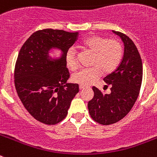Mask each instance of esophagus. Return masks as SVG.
I'll return each instance as SVG.
<instances>
[{
	"mask_svg": "<svg viewBox=\"0 0 157 157\" xmlns=\"http://www.w3.org/2000/svg\"><path fill=\"white\" fill-rule=\"evenodd\" d=\"M85 87L86 86H82V85L79 86V89H80V90H82V89H84V88H85Z\"/></svg>",
	"mask_w": 157,
	"mask_h": 157,
	"instance_id": "34e87169",
	"label": "esophagus"
}]
</instances>
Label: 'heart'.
I'll use <instances>...</instances> for the list:
<instances>
[{"label": "heart", "instance_id": "b5f03b06", "mask_svg": "<svg viewBox=\"0 0 157 157\" xmlns=\"http://www.w3.org/2000/svg\"><path fill=\"white\" fill-rule=\"evenodd\" d=\"M82 47L93 52L90 68H85L75 73L72 80L82 86L92 84L101 76V72L109 74L120 64L123 48L121 42L116 38H107L100 35H92L82 42ZM67 67L70 70L78 68L77 57L73 48H69L65 56Z\"/></svg>", "mask_w": 157, "mask_h": 157}]
</instances>
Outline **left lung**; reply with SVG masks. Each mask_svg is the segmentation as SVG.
Here are the masks:
<instances>
[{"mask_svg":"<svg viewBox=\"0 0 157 157\" xmlns=\"http://www.w3.org/2000/svg\"><path fill=\"white\" fill-rule=\"evenodd\" d=\"M124 44V53L117 68L104 78L111 94L93 87L94 96L88 102L91 118L102 125L113 124L125 117L138 99L142 82V61L134 41L123 33L113 30Z\"/></svg>","mask_w":157,"mask_h":157,"instance_id":"obj_1","label":"left lung"}]
</instances>
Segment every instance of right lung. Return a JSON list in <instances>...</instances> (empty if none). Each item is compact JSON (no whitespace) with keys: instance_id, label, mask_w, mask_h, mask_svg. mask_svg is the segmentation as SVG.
Masks as SVG:
<instances>
[{"instance_id":"right-lung-1","label":"right lung","mask_w":157,"mask_h":157,"mask_svg":"<svg viewBox=\"0 0 157 157\" xmlns=\"http://www.w3.org/2000/svg\"><path fill=\"white\" fill-rule=\"evenodd\" d=\"M78 33L44 29L34 32L25 41L18 55L14 71L15 87L27 112L47 125L59 123L67 115L78 85L67 83V51L77 41ZM62 50V57L51 59L52 48Z\"/></svg>"}]
</instances>
